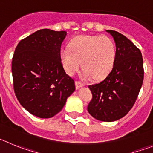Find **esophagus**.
<instances>
[{
  "mask_svg": "<svg viewBox=\"0 0 153 153\" xmlns=\"http://www.w3.org/2000/svg\"><path fill=\"white\" fill-rule=\"evenodd\" d=\"M84 85H84L82 82H80V81H76V82H75V87H76V89H79L80 88L83 87Z\"/></svg>",
  "mask_w": 153,
  "mask_h": 153,
  "instance_id": "1",
  "label": "esophagus"
}]
</instances>
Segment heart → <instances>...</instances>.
<instances>
[{
  "mask_svg": "<svg viewBox=\"0 0 153 153\" xmlns=\"http://www.w3.org/2000/svg\"><path fill=\"white\" fill-rule=\"evenodd\" d=\"M61 61L69 75L79 70L82 62L85 78L100 80L109 75L116 62L117 47L107 36H78L61 51Z\"/></svg>",
  "mask_w": 153,
  "mask_h": 153,
  "instance_id": "obj_1",
  "label": "heart"
}]
</instances>
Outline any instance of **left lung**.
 Here are the masks:
<instances>
[{"mask_svg": "<svg viewBox=\"0 0 153 153\" xmlns=\"http://www.w3.org/2000/svg\"><path fill=\"white\" fill-rule=\"evenodd\" d=\"M107 32L116 43V62L102 82L88 86L92 99L88 111L98 120L112 122L123 117L133 107L143 85L144 70L140 49L123 34Z\"/></svg>", "mask_w": 153, "mask_h": 153, "instance_id": "8db88e82", "label": "left lung"}]
</instances>
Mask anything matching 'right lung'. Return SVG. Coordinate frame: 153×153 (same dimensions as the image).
I'll return each mask as SVG.
<instances>
[{"mask_svg":"<svg viewBox=\"0 0 153 153\" xmlns=\"http://www.w3.org/2000/svg\"><path fill=\"white\" fill-rule=\"evenodd\" d=\"M65 31L42 29L20 41L12 59L13 89L20 104L39 118L60 112L75 90L61 61Z\"/></svg>","mask_w":153,"mask_h":153,"instance_id":"obj_1","label":"right lung"}]
</instances>
